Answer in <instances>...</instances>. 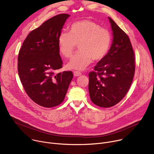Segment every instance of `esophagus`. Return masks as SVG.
<instances>
[{
	"instance_id": "esophagus-1",
	"label": "esophagus",
	"mask_w": 154,
	"mask_h": 154,
	"mask_svg": "<svg viewBox=\"0 0 154 154\" xmlns=\"http://www.w3.org/2000/svg\"><path fill=\"white\" fill-rule=\"evenodd\" d=\"M82 75V73L79 71H74V75L75 77H78Z\"/></svg>"
}]
</instances>
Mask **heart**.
<instances>
[{
  "label": "heart",
  "mask_w": 154,
  "mask_h": 154,
  "mask_svg": "<svg viewBox=\"0 0 154 154\" xmlns=\"http://www.w3.org/2000/svg\"><path fill=\"white\" fill-rule=\"evenodd\" d=\"M111 34L96 22L85 19L73 23L69 33H61L58 39L60 54L66 58H71L77 45L80 51L68 63L71 69L82 70L93 60L98 61L107 54L111 45Z\"/></svg>",
  "instance_id": "heart-1"
}]
</instances>
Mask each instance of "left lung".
Listing matches in <instances>:
<instances>
[{
	"mask_svg": "<svg viewBox=\"0 0 154 154\" xmlns=\"http://www.w3.org/2000/svg\"><path fill=\"white\" fill-rule=\"evenodd\" d=\"M113 39L105 57L89 73L88 89L91 101L108 108L119 102L126 95L134 77L135 54L127 35L108 17Z\"/></svg>",
	"mask_w": 154,
	"mask_h": 154,
	"instance_id": "left-lung-1",
	"label": "left lung"
}]
</instances>
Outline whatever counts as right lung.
Listing matches in <instances>:
<instances>
[{
    "mask_svg": "<svg viewBox=\"0 0 154 154\" xmlns=\"http://www.w3.org/2000/svg\"><path fill=\"white\" fill-rule=\"evenodd\" d=\"M70 16L60 14L32 30L24 40L17 59L18 74L30 98L51 108L62 103L73 78L71 71L55 74L62 68L58 39Z\"/></svg>",
    "mask_w": 154,
    "mask_h": 154,
    "instance_id": "obj_1",
    "label": "right lung"
}]
</instances>
